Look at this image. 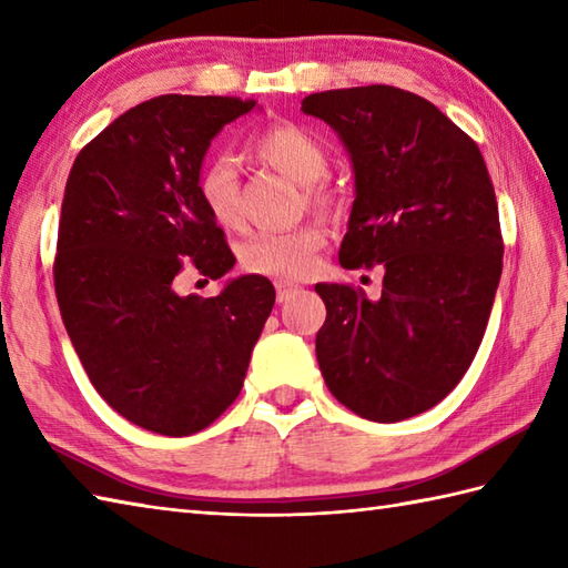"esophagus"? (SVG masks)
Masks as SVG:
<instances>
[{
    "label": "esophagus",
    "instance_id": "1",
    "mask_svg": "<svg viewBox=\"0 0 568 568\" xmlns=\"http://www.w3.org/2000/svg\"><path fill=\"white\" fill-rule=\"evenodd\" d=\"M303 287H300L297 283H287V281H277L275 283V297L277 303H287V300H293Z\"/></svg>",
    "mask_w": 568,
    "mask_h": 568
}]
</instances>
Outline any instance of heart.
Masks as SVG:
<instances>
[{
    "label": "heart",
    "instance_id": "b5f03b06",
    "mask_svg": "<svg viewBox=\"0 0 568 568\" xmlns=\"http://www.w3.org/2000/svg\"><path fill=\"white\" fill-rule=\"evenodd\" d=\"M253 155L273 171L283 173L307 187V200L320 210L332 207V195L322 183L329 168V155L324 143L295 124H275L265 129L251 143ZM197 197L214 224L234 229L241 222L239 175L236 163L229 155H214L204 161L197 173ZM327 241L322 224L305 222L287 232H261L241 241L239 263L253 275L265 277H300L312 271L320 248Z\"/></svg>",
    "mask_w": 568,
    "mask_h": 568
}]
</instances>
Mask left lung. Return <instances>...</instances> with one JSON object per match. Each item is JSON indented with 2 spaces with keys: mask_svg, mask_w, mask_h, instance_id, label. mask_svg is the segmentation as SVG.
I'll list each match as a JSON object with an SVG mask.
<instances>
[{
  "mask_svg": "<svg viewBox=\"0 0 568 568\" xmlns=\"http://www.w3.org/2000/svg\"><path fill=\"white\" fill-rule=\"evenodd\" d=\"M354 168L339 263H378L383 291L317 283V361L332 395L371 422L434 407L474 361L503 273L498 202L484 155L419 94L368 84L315 92Z\"/></svg>",
  "mask_w": 568,
  "mask_h": 568,
  "instance_id": "left-lung-1",
  "label": "left lung"
}]
</instances>
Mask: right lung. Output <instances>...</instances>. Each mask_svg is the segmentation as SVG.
<instances>
[{"mask_svg": "<svg viewBox=\"0 0 568 568\" xmlns=\"http://www.w3.org/2000/svg\"><path fill=\"white\" fill-rule=\"evenodd\" d=\"M256 100L161 94L84 146L65 185L53 265L60 317L106 405L134 425L187 437L236 400L275 291L229 277L220 295H180L187 268H234L197 197L212 139Z\"/></svg>", "mask_w": 568, "mask_h": 568, "instance_id": "obj_1", "label": "right lung"}]
</instances>
